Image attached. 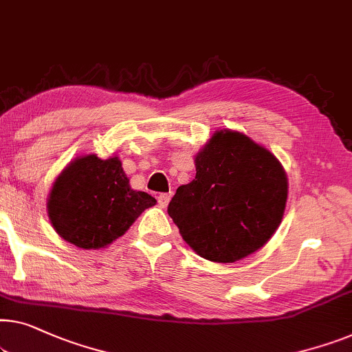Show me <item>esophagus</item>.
<instances>
[{"instance_id": "esophagus-1", "label": "esophagus", "mask_w": 352, "mask_h": 352, "mask_svg": "<svg viewBox=\"0 0 352 352\" xmlns=\"http://www.w3.org/2000/svg\"><path fill=\"white\" fill-rule=\"evenodd\" d=\"M157 200H159L160 208H166L168 203L171 200V193H160V195L157 197Z\"/></svg>"}]
</instances>
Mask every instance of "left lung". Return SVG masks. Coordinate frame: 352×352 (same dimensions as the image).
<instances>
[{
    "mask_svg": "<svg viewBox=\"0 0 352 352\" xmlns=\"http://www.w3.org/2000/svg\"><path fill=\"white\" fill-rule=\"evenodd\" d=\"M195 168V179L177 187L168 205L188 246L206 261L233 263L267 244L287 201L276 157L239 131L219 130Z\"/></svg>",
    "mask_w": 352,
    "mask_h": 352,
    "instance_id": "1",
    "label": "left lung"
}]
</instances>
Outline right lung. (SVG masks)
<instances>
[{
    "mask_svg": "<svg viewBox=\"0 0 352 352\" xmlns=\"http://www.w3.org/2000/svg\"><path fill=\"white\" fill-rule=\"evenodd\" d=\"M119 157H79L60 173L49 193L55 232L74 246L100 249L116 241L155 198L133 190Z\"/></svg>",
    "mask_w": 352,
    "mask_h": 352,
    "instance_id": "1",
    "label": "right lung"
}]
</instances>
